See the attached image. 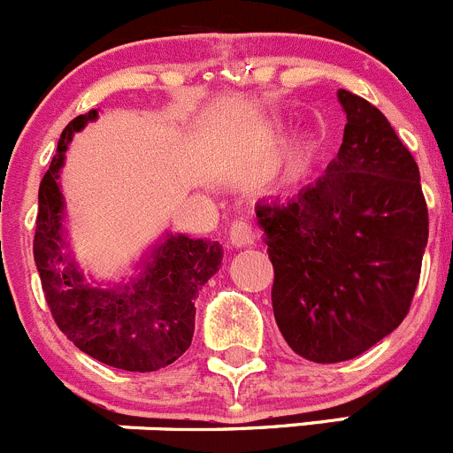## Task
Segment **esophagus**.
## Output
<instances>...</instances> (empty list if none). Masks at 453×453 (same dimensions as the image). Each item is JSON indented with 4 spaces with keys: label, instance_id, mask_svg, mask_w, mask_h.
<instances>
[{
    "label": "esophagus",
    "instance_id": "1",
    "mask_svg": "<svg viewBox=\"0 0 453 453\" xmlns=\"http://www.w3.org/2000/svg\"><path fill=\"white\" fill-rule=\"evenodd\" d=\"M229 240L234 247H247L253 242V229L247 219H235L229 229Z\"/></svg>",
    "mask_w": 453,
    "mask_h": 453
}]
</instances>
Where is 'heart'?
Listing matches in <instances>:
<instances>
[{
	"mask_svg": "<svg viewBox=\"0 0 453 453\" xmlns=\"http://www.w3.org/2000/svg\"><path fill=\"white\" fill-rule=\"evenodd\" d=\"M307 159H309L307 150H296V153L288 157V169L294 171V173H300V171L307 166Z\"/></svg>",
	"mask_w": 453,
	"mask_h": 453,
	"instance_id": "1",
	"label": "heart"
}]
</instances>
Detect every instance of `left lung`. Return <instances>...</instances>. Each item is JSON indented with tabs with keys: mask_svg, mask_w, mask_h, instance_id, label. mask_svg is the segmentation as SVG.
Instances as JSON below:
<instances>
[{
	"mask_svg": "<svg viewBox=\"0 0 453 453\" xmlns=\"http://www.w3.org/2000/svg\"><path fill=\"white\" fill-rule=\"evenodd\" d=\"M338 157L287 202L260 200L280 334L311 363L351 360L407 316L429 238L416 159L385 115L338 90Z\"/></svg>",
	"mask_w": 453,
	"mask_h": 453,
	"instance_id": "obj_1",
	"label": "left lung"
}]
</instances>
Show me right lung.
<instances>
[{"label":"right lung","mask_w":453,"mask_h":453,"mask_svg":"<svg viewBox=\"0 0 453 453\" xmlns=\"http://www.w3.org/2000/svg\"><path fill=\"white\" fill-rule=\"evenodd\" d=\"M97 111L73 119L40 184L33 253L46 303L59 331L90 358L124 372H157L191 347L196 296L222 265V244L184 234L162 235L137 262L128 282L86 280L66 240L59 173L73 135Z\"/></svg>","instance_id":"right-lung-1"}]
</instances>
